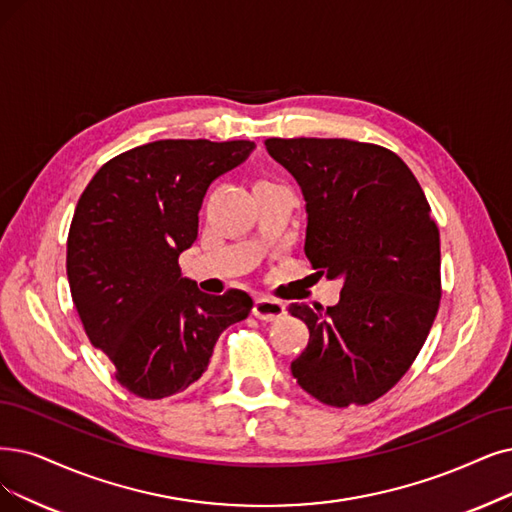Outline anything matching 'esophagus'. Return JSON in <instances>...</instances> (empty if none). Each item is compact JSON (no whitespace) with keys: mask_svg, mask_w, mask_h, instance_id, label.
Wrapping results in <instances>:
<instances>
[{"mask_svg":"<svg viewBox=\"0 0 512 512\" xmlns=\"http://www.w3.org/2000/svg\"><path fill=\"white\" fill-rule=\"evenodd\" d=\"M254 317H258L260 321H275L285 313V306L279 300L260 296L254 300V309H252Z\"/></svg>","mask_w":512,"mask_h":512,"instance_id":"34e87169","label":"esophagus"}]
</instances>
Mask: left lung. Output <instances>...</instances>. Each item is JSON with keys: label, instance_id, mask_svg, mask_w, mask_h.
<instances>
[{"label": "left lung", "instance_id": "obj_1", "mask_svg": "<svg viewBox=\"0 0 512 512\" xmlns=\"http://www.w3.org/2000/svg\"><path fill=\"white\" fill-rule=\"evenodd\" d=\"M269 155L306 201L304 254L340 300L290 304L309 327L292 361L306 393L325 405H367L401 380L431 332L441 298L439 229L403 159L346 138H269Z\"/></svg>", "mask_w": 512, "mask_h": 512}]
</instances>
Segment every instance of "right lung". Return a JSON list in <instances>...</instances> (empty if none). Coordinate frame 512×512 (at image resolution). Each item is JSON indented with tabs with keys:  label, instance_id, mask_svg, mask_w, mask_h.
Instances as JSON below:
<instances>
[{
	"label": "right lung",
	"instance_id": "right-lung-1",
	"mask_svg": "<svg viewBox=\"0 0 512 512\" xmlns=\"http://www.w3.org/2000/svg\"><path fill=\"white\" fill-rule=\"evenodd\" d=\"M250 140H155L107 161L81 193L67 239L73 304L117 382L142 399L185 391L218 336L252 311L241 290L203 294L178 256L197 239L212 182L254 151Z\"/></svg>",
	"mask_w": 512,
	"mask_h": 512
}]
</instances>
